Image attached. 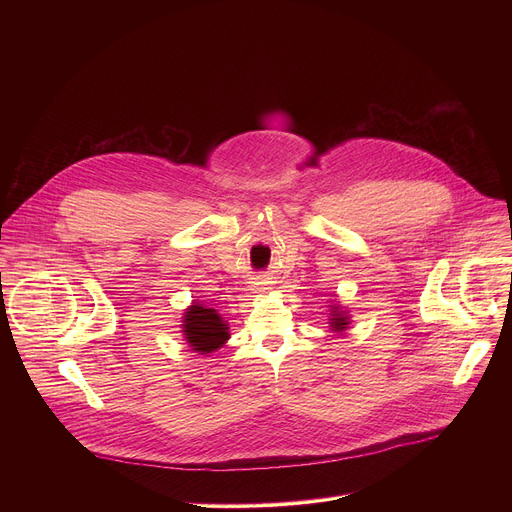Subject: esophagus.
Returning <instances> with one entry per match:
<instances>
[{
  "label": "esophagus",
  "mask_w": 512,
  "mask_h": 512,
  "mask_svg": "<svg viewBox=\"0 0 512 512\" xmlns=\"http://www.w3.org/2000/svg\"><path fill=\"white\" fill-rule=\"evenodd\" d=\"M263 285V283H261ZM261 289H269V287H261Z\"/></svg>",
  "instance_id": "1"
}]
</instances>
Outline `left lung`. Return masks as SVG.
I'll use <instances>...</instances> for the list:
<instances>
[{
  "mask_svg": "<svg viewBox=\"0 0 512 512\" xmlns=\"http://www.w3.org/2000/svg\"><path fill=\"white\" fill-rule=\"evenodd\" d=\"M330 310V316H328V326L334 334H342L348 330L350 326V314L346 308H342L338 302H330L328 306Z\"/></svg>",
  "mask_w": 512,
  "mask_h": 512,
  "instance_id": "obj_1",
  "label": "left lung"
}]
</instances>
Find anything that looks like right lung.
Returning <instances> with one entry per match:
<instances>
[{"instance_id": "1", "label": "right lung", "mask_w": 512, "mask_h": 512, "mask_svg": "<svg viewBox=\"0 0 512 512\" xmlns=\"http://www.w3.org/2000/svg\"><path fill=\"white\" fill-rule=\"evenodd\" d=\"M180 328L186 344L194 352L206 356L218 348H223L231 338L229 322L214 308H208L196 300H192V304L184 310Z\"/></svg>"}]
</instances>
